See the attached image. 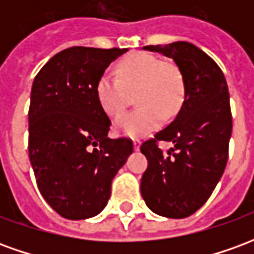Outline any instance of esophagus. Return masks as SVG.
Returning a JSON list of instances; mask_svg holds the SVG:
<instances>
[{
	"instance_id": "esophagus-1",
	"label": "esophagus",
	"mask_w": 254,
	"mask_h": 254,
	"mask_svg": "<svg viewBox=\"0 0 254 254\" xmlns=\"http://www.w3.org/2000/svg\"><path fill=\"white\" fill-rule=\"evenodd\" d=\"M140 140H138V138H136V140H134V143H133V148H134V151H138V149H140Z\"/></svg>"
}]
</instances>
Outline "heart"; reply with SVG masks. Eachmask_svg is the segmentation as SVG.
Instances as JSON below:
<instances>
[{"label":"heart","mask_w":254,"mask_h":254,"mask_svg":"<svg viewBox=\"0 0 254 254\" xmlns=\"http://www.w3.org/2000/svg\"><path fill=\"white\" fill-rule=\"evenodd\" d=\"M116 74L103 73L96 83V98L107 116L118 117L127 106V91L137 89L140 107L120 117L116 130L129 137H143L155 130L166 117L180 110L185 95L184 77L174 63L155 54L136 52L117 64Z\"/></svg>","instance_id":"heart-1"}]
</instances>
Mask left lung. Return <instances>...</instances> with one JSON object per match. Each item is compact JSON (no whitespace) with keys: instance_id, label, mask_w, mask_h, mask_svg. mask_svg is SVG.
<instances>
[{"instance_id":"left-lung-1","label":"left lung","mask_w":254,"mask_h":254,"mask_svg":"<svg viewBox=\"0 0 254 254\" xmlns=\"http://www.w3.org/2000/svg\"><path fill=\"white\" fill-rule=\"evenodd\" d=\"M144 50L174 60L184 77L185 98L174 121L141 144L148 160L141 196L160 216L187 218L209 198L227 165L233 130L229 88L218 64L189 42ZM159 141L175 145L165 153Z\"/></svg>"}]
</instances>
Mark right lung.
<instances>
[{
	"label": "right lung",
	"instance_id": "obj_1",
	"mask_svg": "<svg viewBox=\"0 0 254 254\" xmlns=\"http://www.w3.org/2000/svg\"><path fill=\"white\" fill-rule=\"evenodd\" d=\"M127 49L73 46L35 76L28 110V155L47 204L70 220L92 218L133 152L130 138H109L111 122L96 98L106 67Z\"/></svg>",
	"mask_w": 254,
	"mask_h": 254
}]
</instances>
